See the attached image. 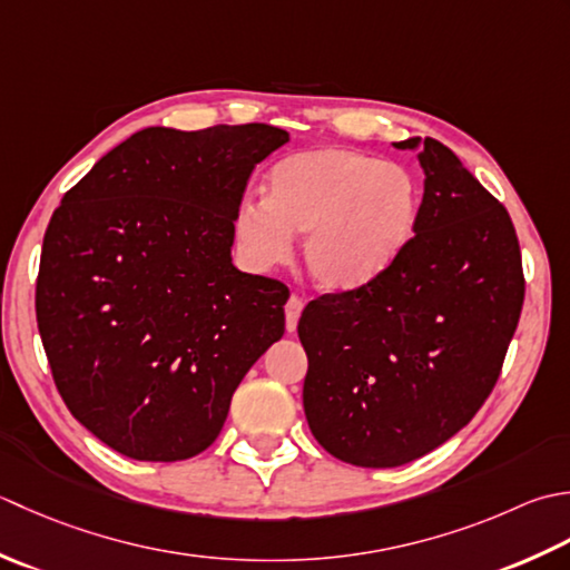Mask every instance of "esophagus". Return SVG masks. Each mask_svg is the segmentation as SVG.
I'll use <instances>...</instances> for the list:
<instances>
[{
	"label": "esophagus",
	"instance_id": "obj_1",
	"mask_svg": "<svg viewBox=\"0 0 570 570\" xmlns=\"http://www.w3.org/2000/svg\"><path fill=\"white\" fill-rule=\"evenodd\" d=\"M302 309H305V302H302V297L293 295L287 299V305H285V327H287V332L297 330V320L302 315Z\"/></svg>",
	"mask_w": 570,
	"mask_h": 570
}]
</instances>
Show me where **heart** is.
Segmentation results:
<instances>
[{
	"instance_id": "heart-1",
	"label": "heart",
	"mask_w": 570,
	"mask_h": 570,
	"mask_svg": "<svg viewBox=\"0 0 570 570\" xmlns=\"http://www.w3.org/2000/svg\"><path fill=\"white\" fill-rule=\"evenodd\" d=\"M423 191L415 174L350 147L302 149L265 174L263 199L243 196L234 238L253 268L271 271L305 236V265L324 289L374 281L409 246Z\"/></svg>"
}]
</instances>
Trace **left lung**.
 <instances>
[{
    "label": "left lung",
    "instance_id": "obj_1",
    "mask_svg": "<svg viewBox=\"0 0 570 570\" xmlns=\"http://www.w3.org/2000/svg\"><path fill=\"white\" fill-rule=\"evenodd\" d=\"M393 147L425 174L415 236L374 281L312 299L297 324L309 431L356 468H399L468 425L524 305L507 208L438 139Z\"/></svg>",
    "mask_w": 570,
    "mask_h": 570
}]
</instances>
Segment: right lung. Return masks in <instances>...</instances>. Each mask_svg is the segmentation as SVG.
Wrapping results in <instances>:
<instances>
[{
    "label": "right lung",
    "instance_id": "obj_1",
    "mask_svg": "<svg viewBox=\"0 0 570 570\" xmlns=\"http://www.w3.org/2000/svg\"><path fill=\"white\" fill-rule=\"evenodd\" d=\"M285 142L263 122L145 127L53 212L41 342L68 411L120 455H199L243 376L285 334L287 287L230 258L250 171Z\"/></svg>",
    "mask_w": 570,
    "mask_h": 570
}]
</instances>
